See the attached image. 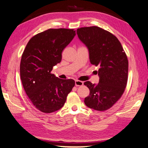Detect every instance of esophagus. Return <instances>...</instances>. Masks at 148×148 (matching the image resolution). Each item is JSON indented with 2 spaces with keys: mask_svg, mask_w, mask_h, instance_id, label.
<instances>
[{
  "mask_svg": "<svg viewBox=\"0 0 148 148\" xmlns=\"http://www.w3.org/2000/svg\"><path fill=\"white\" fill-rule=\"evenodd\" d=\"M75 85H76V86H82L84 85V82L79 81V80H76V81H75Z\"/></svg>",
  "mask_w": 148,
  "mask_h": 148,
  "instance_id": "1",
  "label": "esophagus"
}]
</instances>
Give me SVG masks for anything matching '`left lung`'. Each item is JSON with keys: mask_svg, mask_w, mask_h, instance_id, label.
Listing matches in <instances>:
<instances>
[{"mask_svg": "<svg viewBox=\"0 0 148 148\" xmlns=\"http://www.w3.org/2000/svg\"><path fill=\"white\" fill-rule=\"evenodd\" d=\"M77 34L89 49L91 63L99 66V83H84L90 91L84 102L90 108L105 111L121 98L126 87L129 69L127 55L117 37L99 27H82L77 29Z\"/></svg>", "mask_w": 148, "mask_h": 148, "instance_id": "8db88e82", "label": "left lung"}]
</instances>
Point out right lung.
<instances>
[{"mask_svg": "<svg viewBox=\"0 0 148 148\" xmlns=\"http://www.w3.org/2000/svg\"><path fill=\"white\" fill-rule=\"evenodd\" d=\"M75 35L74 29H47L32 37L22 54L20 76L24 90L34 107L44 113L61 109L75 86L74 80L51 73Z\"/></svg>", "mask_w": 148, "mask_h": 148, "instance_id": "add662e5", "label": "right lung"}]
</instances>
